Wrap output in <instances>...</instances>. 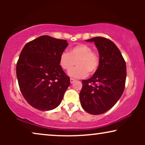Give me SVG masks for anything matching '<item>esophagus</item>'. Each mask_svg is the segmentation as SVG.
Returning a JSON list of instances; mask_svg holds the SVG:
<instances>
[{"mask_svg": "<svg viewBox=\"0 0 145 145\" xmlns=\"http://www.w3.org/2000/svg\"><path fill=\"white\" fill-rule=\"evenodd\" d=\"M70 82H71V84H72V83H74V82H75V79L71 78L70 79Z\"/></svg>", "mask_w": 145, "mask_h": 145, "instance_id": "esophagus-1", "label": "esophagus"}]
</instances>
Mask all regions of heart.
<instances>
[{
    "label": "heart",
    "instance_id": "heart-1",
    "mask_svg": "<svg viewBox=\"0 0 145 145\" xmlns=\"http://www.w3.org/2000/svg\"><path fill=\"white\" fill-rule=\"evenodd\" d=\"M76 62L77 67L72 68ZM100 59L96 53L93 51L90 45L78 44L71 47L69 53L63 52L59 57V65L63 70L69 71V75L75 78H85L88 73L92 74L96 72Z\"/></svg>",
    "mask_w": 145,
    "mask_h": 145
}]
</instances>
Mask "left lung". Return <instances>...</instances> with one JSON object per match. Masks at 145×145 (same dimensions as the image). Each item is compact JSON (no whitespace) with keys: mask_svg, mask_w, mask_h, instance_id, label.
<instances>
[{"mask_svg":"<svg viewBox=\"0 0 145 145\" xmlns=\"http://www.w3.org/2000/svg\"><path fill=\"white\" fill-rule=\"evenodd\" d=\"M94 42L100 55L96 72L82 81L79 96L82 108L92 115L104 114L121 98L125 89L126 64L120 49L110 39L96 37L87 39Z\"/></svg>","mask_w":145,"mask_h":145,"instance_id":"8db88e82","label":"left lung"}]
</instances>
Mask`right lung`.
I'll return each instance as SVG.
<instances>
[{"instance_id":"1","label":"right lung","mask_w":145,"mask_h":145,"mask_svg":"<svg viewBox=\"0 0 145 145\" xmlns=\"http://www.w3.org/2000/svg\"><path fill=\"white\" fill-rule=\"evenodd\" d=\"M67 40L41 35L24 47L16 64V76L24 98L40 111L56 108L70 86V78L59 65Z\"/></svg>"}]
</instances>
